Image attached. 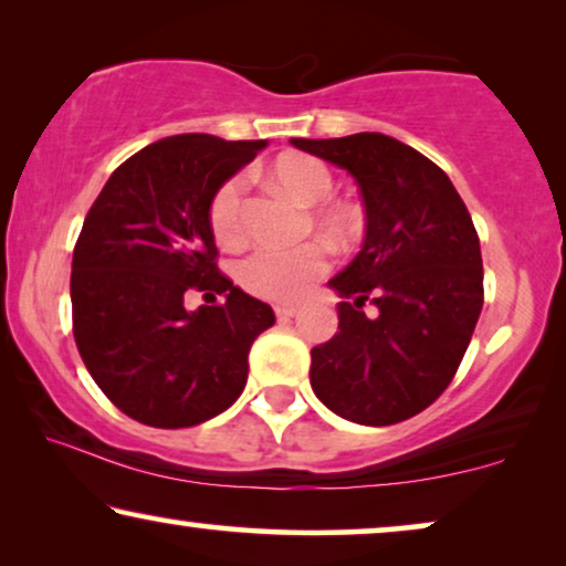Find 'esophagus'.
I'll list each match as a JSON object with an SVG mask.
<instances>
[{
  "label": "esophagus",
  "instance_id": "34e87169",
  "mask_svg": "<svg viewBox=\"0 0 566 566\" xmlns=\"http://www.w3.org/2000/svg\"><path fill=\"white\" fill-rule=\"evenodd\" d=\"M274 313H276V317H280V321H290V317L300 313V307L297 305H276Z\"/></svg>",
  "mask_w": 566,
  "mask_h": 566
}]
</instances>
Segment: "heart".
I'll use <instances>...</instances> for the list:
<instances>
[{
    "label": "heart",
    "instance_id": "obj_1",
    "mask_svg": "<svg viewBox=\"0 0 566 566\" xmlns=\"http://www.w3.org/2000/svg\"><path fill=\"white\" fill-rule=\"evenodd\" d=\"M272 177L300 205L325 202L333 192L331 169L313 156H282L272 166ZM243 189L241 177H230L222 181L210 202V228L214 238L226 245H235L245 238ZM315 226L338 241H346L359 233L361 212L354 205H323L315 210ZM328 264V249L317 241L290 245V249L261 245L241 264V282L245 290L264 300L297 302L313 290Z\"/></svg>",
    "mask_w": 566,
    "mask_h": 566
}]
</instances>
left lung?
<instances>
[{"mask_svg": "<svg viewBox=\"0 0 566 566\" xmlns=\"http://www.w3.org/2000/svg\"><path fill=\"white\" fill-rule=\"evenodd\" d=\"M292 146L352 174L366 218L361 251L328 282L346 302L340 331L310 352V385L352 423H400L449 387L480 321L474 222L439 166L385 133Z\"/></svg>", "mask_w": 566, "mask_h": 566, "instance_id": "8db88e82", "label": "left lung"}]
</instances>
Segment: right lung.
Masks as SVG:
<instances>
[{"label":"right lung","instance_id":"1","mask_svg":"<svg viewBox=\"0 0 566 566\" xmlns=\"http://www.w3.org/2000/svg\"><path fill=\"white\" fill-rule=\"evenodd\" d=\"M266 140L185 133L156 140L102 187L71 261L78 354L138 423L189 428L241 397L249 352L274 310L218 272L210 202ZM189 289L227 294L187 311Z\"/></svg>","mask_w":566,"mask_h":566}]
</instances>
